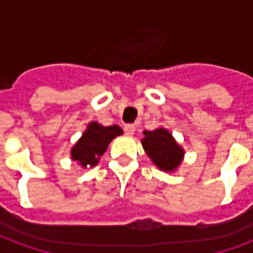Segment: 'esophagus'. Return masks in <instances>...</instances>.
<instances>
[{"label": "esophagus", "instance_id": "obj_1", "mask_svg": "<svg viewBox=\"0 0 253 253\" xmlns=\"http://www.w3.org/2000/svg\"><path fill=\"white\" fill-rule=\"evenodd\" d=\"M125 132H126L127 135H134V132H135V126H134V125H126V126H125Z\"/></svg>", "mask_w": 253, "mask_h": 253}]
</instances>
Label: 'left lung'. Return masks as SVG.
I'll use <instances>...</instances> for the list:
<instances>
[{
	"instance_id": "obj_1",
	"label": "left lung",
	"mask_w": 253,
	"mask_h": 253,
	"mask_svg": "<svg viewBox=\"0 0 253 253\" xmlns=\"http://www.w3.org/2000/svg\"><path fill=\"white\" fill-rule=\"evenodd\" d=\"M142 146L150 160L165 172H173L181 164L184 150L167 128L159 127L153 131H143Z\"/></svg>"
}]
</instances>
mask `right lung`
Here are the masks:
<instances>
[{
  "instance_id": "1",
  "label": "right lung",
  "mask_w": 253,
  "mask_h": 253,
  "mask_svg": "<svg viewBox=\"0 0 253 253\" xmlns=\"http://www.w3.org/2000/svg\"><path fill=\"white\" fill-rule=\"evenodd\" d=\"M122 134L123 130L118 125L105 127L97 122H90L83 137L72 148V160L83 168H92L97 165L111 141Z\"/></svg>"
}]
</instances>
